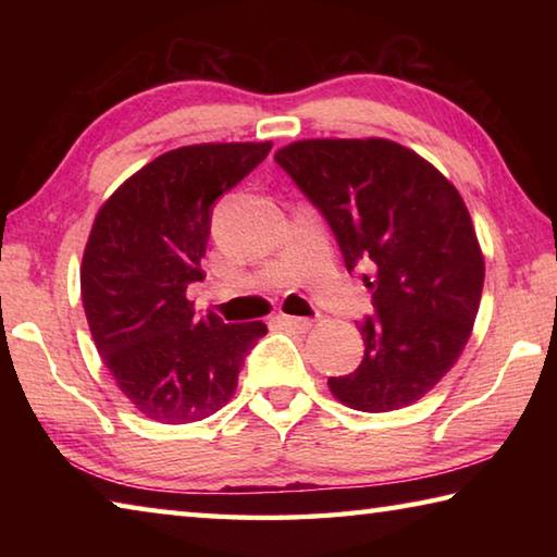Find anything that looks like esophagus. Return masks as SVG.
Wrapping results in <instances>:
<instances>
[{
	"label": "esophagus",
	"instance_id": "obj_1",
	"mask_svg": "<svg viewBox=\"0 0 557 557\" xmlns=\"http://www.w3.org/2000/svg\"><path fill=\"white\" fill-rule=\"evenodd\" d=\"M280 322L285 324L289 332H295V334H305V332H309V329H312V319H307V317H287V314H282L280 317Z\"/></svg>",
	"mask_w": 557,
	"mask_h": 557
}]
</instances>
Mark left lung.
I'll return each mask as SVG.
<instances>
[{"mask_svg": "<svg viewBox=\"0 0 557 557\" xmlns=\"http://www.w3.org/2000/svg\"><path fill=\"white\" fill-rule=\"evenodd\" d=\"M275 162L326 219L346 270L371 272L363 358L329 388L363 412L420 400L455 366L482 301L484 258L459 191L391 139H301Z\"/></svg>", "mask_w": 557, "mask_h": 557, "instance_id": "left-lung-1", "label": "left lung"}]
</instances>
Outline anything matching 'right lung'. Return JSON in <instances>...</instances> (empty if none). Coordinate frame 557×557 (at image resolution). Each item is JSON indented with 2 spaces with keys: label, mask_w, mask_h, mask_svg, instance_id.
Listing matches in <instances>:
<instances>
[{
  "label": "right lung",
  "mask_w": 557,
  "mask_h": 557,
  "mask_svg": "<svg viewBox=\"0 0 557 557\" xmlns=\"http://www.w3.org/2000/svg\"><path fill=\"white\" fill-rule=\"evenodd\" d=\"M272 143L191 145L129 176L92 223L81 295L98 354L149 420L196 422L233 398L262 322L225 324L186 299L203 280L213 203L243 182Z\"/></svg>",
  "instance_id": "obj_1"
}]
</instances>
